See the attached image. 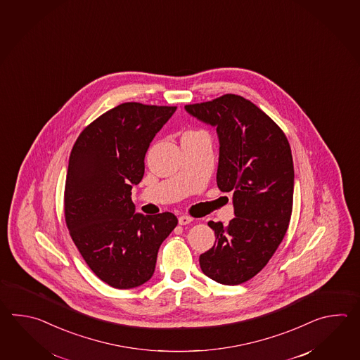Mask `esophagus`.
I'll use <instances>...</instances> for the list:
<instances>
[{"label":"esophagus","instance_id":"1","mask_svg":"<svg viewBox=\"0 0 360 360\" xmlns=\"http://www.w3.org/2000/svg\"><path fill=\"white\" fill-rule=\"evenodd\" d=\"M191 222H193V217L189 216V214H183V216L179 217V224H180V225H188V224H191Z\"/></svg>","mask_w":360,"mask_h":360}]
</instances>
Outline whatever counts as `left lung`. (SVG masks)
Segmentation results:
<instances>
[{
  "mask_svg": "<svg viewBox=\"0 0 360 360\" xmlns=\"http://www.w3.org/2000/svg\"><path fill=\"white\" fill-rule=\"evenodd\" d=\"M216 127L220 140L217 186L233 193L229 225L208 221L214 245L199 265L217 283L237 285L265 268L283 240L293 205V160L282 129L250 100L234 94L185 105Z\"/></svg>",
  "mask_w": 360,
  "mask_h": 360,
  "instance_id": "obj_1",
  "label": "left lung"
}]
</instances>
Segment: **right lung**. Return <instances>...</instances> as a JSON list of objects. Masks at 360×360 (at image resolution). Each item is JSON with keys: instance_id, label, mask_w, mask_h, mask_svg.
I'll list each match as a JSON object with an SVG mask.
<instances>
[{"instance_id": "right-lung-1", "label": "right lung", "mask_w": 360, "mask_h": 360, "mask_svg": "<svg viewBox=\"0 0 360 360\" xmlns=\"http://www.w3.org/2000/svg\"><path fill=\"white\" fill-rule=\"evenodd\" d=\"M176 107L123 103L98 117L69 155L64 216L89 268L103 282L129 290L153 276L162 242L176 228L171 212L135 214L132 185L144 176L146 150Z\"/></svg>"}]
</instances>
